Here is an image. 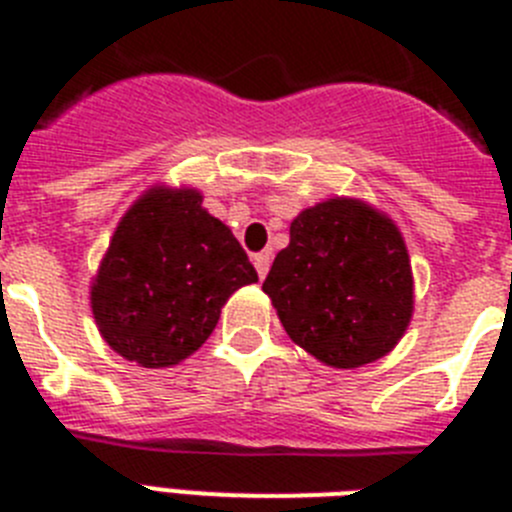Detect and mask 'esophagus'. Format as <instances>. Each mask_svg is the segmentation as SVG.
Masks as SVG:
<instances>
[{"label": "esophagus", "instance_id": "esophagus-1", "mask_svg": "<svg viewBox=\"0 0 512 512\" xmlns=\"http://www.w3.org/2000/svg\"><path fill=\"white\" fill-rule=\"evenodd\" d=\"M253 266L259 271V277L264 279L269 274V266H271V256L269 253H259V256H253Z\"/></svg>", "mask_w": 512, "mask_h": 512}]
</instances>
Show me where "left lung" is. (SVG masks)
Returning <instances> with one entry per match:
<instances>
[{"label": "left lung", "instance_id": "obj_1", "mask_svg": "<svg viewBox=\"0 0 512 512\" xmlns=\"http://www.w3.org/2000/svg\"><path fill=\"white\" fill-rule=\"evenodd\" d=\"M264 292L287 336L333 369L390 354L415 305L400 228L356 197L318 202L292 220Z\"/></svg>", "mask_w": 512, "mask_h": 512}]
</instances>
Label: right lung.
Returning a JSON list of instances; mask_svg holds the SVG:
<instances>
[{
    "label": "right lung",
    "instance_id": "add662e5",
    "mask_svg": "<svg viewBox=\"0 0 512 512\" xmlns=\"http://www.w3.org/2000/svg\"><path fill=\"white\" fill-rule=\"evenodd\" d=\"M259 282L241 243L194 187L146 189L120 217L92 279L104 343L143 369H164L210 338L235 289Z\"/></svg>",
    "mask_w": 512,
    "mask_h": 512
}]
</instances>
